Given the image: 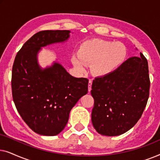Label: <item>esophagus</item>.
<instances>
[{"mask_svg":"<svg viewBox=\"0 0 160 160\" xmlns=\"http://www.w3.org/2000/svg\"><path fill=\"white\" fill-rule=\"evenodd\" d=\"M92 81L89 80V83H88V91H89V92L91 91V89H92Z\"/></svg>","mask_w":160,"mask_h":160,"instance_id":"34e87169","label":"esophagus"}]
</instances>
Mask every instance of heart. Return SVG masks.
Segmentation results:
<instances>
[{
	"instance_id": "obj_1",
	"label": "heart",
	"mask_w": 160,
	"mask_h": 160,
	"mask_svg": "<svg viewBox=\"0 0 160 160\" xmlns=\"http://www.w3.org/2000/svg\"><path fill=\"white\" fill-rule=\"evenodd\" d=\"M127 49L123 43L103 39L85 41L79 51L72 56V62L81 71L92 65V72L97 76H106L116 71L125 60Z\"/></svg>"
}]
</instances>
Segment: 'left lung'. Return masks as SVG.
Returning <instances> with one entry per match:
<instances>
[{"mask_svg": "<svg viewBox=\"0 0 160 160\" xmlns=\"http://www.w3.org/2000/svg\"><path fill=\"white\" fill-rule=\"evenodd\" d=\"M128 59L110 75L93 80L92 123L99 134L122 135L141 118L149 95L150 81L147 60L143 54Z\"/></svg>", "mask_w": 160, "mask_h": 160, "instance_id": "1", "label": "left lung"}]
</instances>
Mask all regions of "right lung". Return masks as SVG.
<instances>
[{
  "instance_id": "1",
  "label": "right lung",
  "mask_w": 160,
  "mask_h": 160,
  "mask_svg": "<svg viewBox=\"0 0 160 160\" xmlns=\"http://www.w3.org/2000/svg\"><path fill=\"white\" fill-rule=\"evenodd\" d=\"M70 30H44L33 35L17 53L12 68L15 106L29 128L41 135L54 136L63 130L69 113L88 92L89 80L71 76L59 62L42 68V47L66 42Z\"/></svg>"
}]
</instances>
